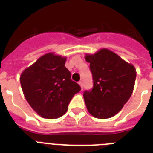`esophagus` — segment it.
Here are the masks:
<instances>
[{
    "label": "esophagus",
    "instance_id": "obj_1",
    "mask_svg": "<svg viewBox=\"0 0 153 153\" xmlns=\"http://www.w3.org/2000/svg\"><path fill=\"white\" fill-rule=\"evenodd\" d=\"M79 86H80V87H81L82 90V89H83V82L80 81L79 82Z\"/></svg>",
    "mask_w": 153,
    "mask_h": 153
}]
</instances>
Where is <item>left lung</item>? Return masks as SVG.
<instances>
[{
    "instance_id": "1",
    "label": "left lung",
    "mask_w": 153,
    "mask_h": 153,
    "mask_svg": "<svg viewBox=\"0 0 153 153\" xmlns=\"http://www.w3.org/2000/svg\"><path fill=\"white\" fill-rule=\"evenodd\" d=\"M90 62L94 87L85 91L86 109L93 117L110 118L116 115L130 98L135 85V67L107 48L86 54Z\"/></svg>"
}]
</instances>
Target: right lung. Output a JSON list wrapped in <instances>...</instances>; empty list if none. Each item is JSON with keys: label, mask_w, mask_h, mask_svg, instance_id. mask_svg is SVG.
Wrapping results in <instances>:
<instances>
[{"label": "right lung", "mask_w": 153, "mask_h": 153, "mask_svg": "<svg viewBox=\"0 0 153 153\" xmlns=\"http://www.w3.org/2000/svg\"><path fill=\"white\" fill-rule=\"evenodd\" d=\"M66 61L67 57L47 53L20 74L26 100L44 118L56 119L66 114L71 98L81 90L79 84L71 79Z\"/></svg>", "instance_id": "obj_1"}]
</instances>
